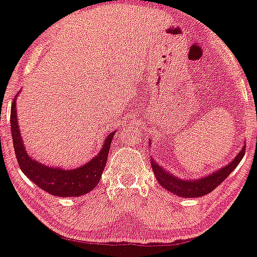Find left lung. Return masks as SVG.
<instances>
[{"label":"left lung","mask_w":257,"mask_h":257,"mask_svg":"<svg viewBox=\"0 0 257 257\" xmlns=\"http://www.w3.org/2000/svg\"><path fill=\"white\" fill-rule=\"evenodd\" d=\"M149 141L151 143V140ZM244 153H245V146H243V149L238 152V155L235 156L233 161H231V163L228 166L217 169L215 173L209 174V175L204 176V178L196 180H182L176 178L175 175L164 170L153 159H151V166L153 173L156 175V179H157V181L161 184L162 187H164L169 192L176 194L179 197L196 198V197L205 196V194L214 191L237 168L239 162L241 161V158H243Z\"/></svg>","instance_id":"1"}]
</instances>
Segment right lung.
<instances>
[{
  "label": "right lung",
  "instance_id": "add662e5",
  "mask_svg": "<svg viewBox=\"0 0 257 257\" xmlns=\"http://www.w3.org/2000/svg\"><path fill=\"white\" fill-rule=\"evenodd\" d=\"M16 101L17 96L14 98L11 108V131L16 157L23 173L38 187L57 197H79L95 188L104 172L114 132H112L105 139L104 145L96 157L91 158V161L85 163L84 166L71 170L46 166L37 162L36 159H32L25 150L18 124Z\"/></svg>",
  "mask_w": 257,
  "mask_h": 257
}]
</instances>
